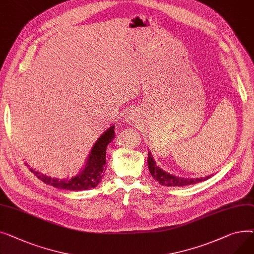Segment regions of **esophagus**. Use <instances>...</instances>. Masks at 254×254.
<instances>
[{
	"mask_svg": "<svg viewBox=\"0 0 254 254\" xmlns=\"http://www.w3.org/2000/svg\"><path fill=\"white\" fill-rule=\"evenodd\" d=\"M134 120H135V114H134V112L132 110H129L126 115H125V121L129 124L133 123Z\"/></svg>",
	"mask_w": 254,
	"mask_h": 254,
	"instance_id": "esophagus-1",
	"label": "esophagus"
}]
</instances>
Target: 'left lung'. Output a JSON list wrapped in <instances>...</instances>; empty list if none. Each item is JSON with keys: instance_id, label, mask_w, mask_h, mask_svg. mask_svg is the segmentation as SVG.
<instances>
[{"instance_id": "1", "label": "left lung", "mask_w": 254, "mask_h": 254, "mask_svg": "<svg viewBox=\"0 0 254 254\" xmlns=\"http://www.w3.org/2000/svg\"><path fill=\"white\" fill-rule=\"evenodd\" d=\"M147 166H148V170H150V173L152 174L153 178H155V180L160 185H162L164 187H185V186L204 182L212 176V175H209V176L200 177V178H198V177L197 178H184V177L171 175L168 172L162 170L159 166H157V164H156L155 160L153 159V156L150 152H148V156H147Z\"/></svg>"}]
</instances>
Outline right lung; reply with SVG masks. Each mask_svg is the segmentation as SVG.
<instances>
[{
	"mask_svg": "<svg viewBox=\"0 0 254 254\" xmlns=\"http://www.w3.org/2000/svg\"><path fill=\"white\" fill-rule=\"evenodd\" d=\"M115 137V126H111L94 143L91 153L89 154L85 168L78 175L71 178H52L50 176L41 174L33 168H29L40 181L56 189L68 190H86L95 188L106 172V155L107 146ZM28 166V165H27Z\"/></svg>",
	"mask_w": 254,
	"mask_h": 254,
	"instance_id": "1",
	"label": "right lung"
}]
</instances>
